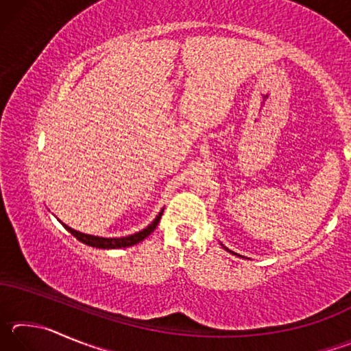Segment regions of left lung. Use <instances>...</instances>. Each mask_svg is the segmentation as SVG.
Masks as SVG:
<instances>
[{"label":"left lung","instance_id":"1","mask_svg":"<svg viewBox=\"0 0 351 351\" xmlns=\"http://www.w3.org/2000/svg\"><path fill=\"white\" fill-rule=\"evenodd\" d=\"M223 246V245H221ZM224 249H226V251H228V252H230V254H234V255H239V254H235V252H232V251H229V249L228 247H226V246H223ZM239 257H240V255H239Z\"/></svg>","mask_w":351,"mask_h":351}]
</instances>
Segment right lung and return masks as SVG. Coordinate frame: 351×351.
I'll return each instance as SVG.
<instances>
[{
  "label": "right lung",
  "mask_w": 351,
  "mask_h": 351,
  "mask_svg": "<svg viewBox=\"0 0 351 351\" xmlns=\"http://www.w3.org/2000/svg\"><path fill=\"white\" fill-rule=\"evenodd\" d=\"M162 212H164V209H161V212L158 213L156 218H154L145 229H142V230H139V232L132 234V235H125V237H99V235L83 234V232H80V230L69 228L68 224H64L63 221H60V219H58V221L62 223L63 228L66 229L71 235H74L77 240L82 241L83 245L99 247V249H121V247H130L133 245H138L139 241L147 239V237L150 235L154 229H156L159 219H161V217H162Z\"/></svg>",
  "instance_id": "right-lung-1"
}]
</instances>
